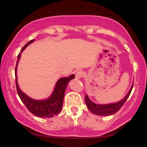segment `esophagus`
<instances>
[{
    "label": "esophagus",
    "mask_w": 147,
    "mask_h": 147,
    "mask_svg": "<svg viewBox=\"0 0 147 147\" xmlns=\"http://www.w3.org/2000/svg\"><path fill=\"white\" fill-rule=\"evenodd\" d=\"M83 76H84V72L81 70L77 71L76 73H75V78L76 79H80Z\"/></svg>",
    "instance_id": "34e87169"
}]
</instances>
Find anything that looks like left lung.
<instances>
[{"label": "left lung", "mask_w": 147, "mask_h": 147, "mask_svg": "<svg viewBox=\"0 0 147 147\" xmlns=\"http://www.w3.org/2000/svg\"><path fill=\"white\" fill-rule=\"evenodd\" d=\"M133 84L131 85L129 91L128 92L125 97L119 102H114V103L106 104V105H100V104H96L93 102L89 98L87 94L85 95V103L87 105V108L92 112L94 115H99V116H107V115H113L116 113L117 112L121 109V107L124 104V102L127 101V98L129 96L132 90Z\"/></svg>", "instance_id": "8db88e82"}]
</instances>
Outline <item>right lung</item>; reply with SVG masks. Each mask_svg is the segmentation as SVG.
Segmentation results:
<instances>
[{"instance_id":"1","label":"right lung","mask_w":147,"mask_h":147,"mask_svg":"<svg viewBox=\"0 0 147 147\" xmlns=\"http://www.w3.org/2000/svg\"><path fill=\"white\" fill-rule=\"evenodd\" d=\"M34 40H35V39L29 41L22 48L20 53H19L18 55L17 63H16V70H15L16 89H17L19 97L31 113L35 115V116L39 117H53L55 115H57L61 111L67 85L71 80L74 79L75 75H71L69 77H64V78H60L56 82L52 94L47 99L40 100H34V99L28 97L26 94H25L20 90L18 84L17 67L19 60H20V56H21V53L26 48V47L30 43H32Z\"/></svg>"}]
</instances>
